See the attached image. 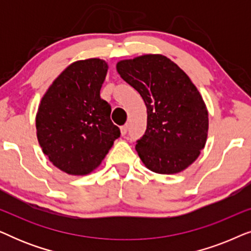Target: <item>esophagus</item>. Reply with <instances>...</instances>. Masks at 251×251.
Segmentation results:
<instances>
[{
  "label": "esophagus",
  "instance_id": "esophagus-1",
  "mask_svg": "<svg viewBox=\"0 0 251 251\" xmlns=\"http://www.w3.org/2000/svg\"><path fill=\"white\" fill-rule=\"evenodd\" d=\"M126 131H128V125L122 126H121V135L125 136L126 133Z\"/></svg>",
  "mask_w": 251,
  "mask_h": 251
}]
</instances>
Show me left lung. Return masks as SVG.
Returning <instances> with one entry per match:
<instances>
[{
    "mask_svg": "<svg viewBox=\"0 0 251 251\" xmlns=\"http://www.w3.org/2000/svg\"><path fill=\"white\" fill-rule=\"evenodd\" d=\"M116 71L145 101L147 128L136 151L147 169L178 174L191 166L207 143L208 109L188 75L163 54L120 60Z\"/></svg>",
    "mask_w": 251,
    "mask_h": 251,
    "instance_id": "left-lung-1",
    "label": "left lung"
}]
</instances>
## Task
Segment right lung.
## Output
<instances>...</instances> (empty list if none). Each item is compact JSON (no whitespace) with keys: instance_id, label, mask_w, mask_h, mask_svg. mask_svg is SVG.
Masks as SVG:
<instances>
[{"instance_id":"obj_1","label":"right lung","mask_w":251,"mask_h":251,"mask_svg":"<svg viewBox=\"0 0 251 251\" xmlns=\"http://www.w3.org/2000/svg\"><path fill=\"white\" fill-rule=\"evenodd\" d=\"M107 70L99 58L74 61L40 101L37 140L50 162L68 175L84 176L97 169L121 135L111 121V106L100 98Z\"/></svg>"}]
</instances>
